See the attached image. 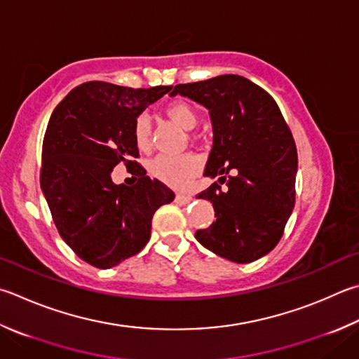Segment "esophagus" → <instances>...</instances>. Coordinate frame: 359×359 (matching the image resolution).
Wrapping results in <instances>:
<instances>
[{"label": "esophagus", "mask_w": 359, "mask_h": 359, "mask_svg": "<svg viewBox=\"0 0 359 359\" xmlns=\"http://www.w3.org/2000/svg\"><path fill=\"white\" fill-rule=\"evenodd\" d=\"M193 198L190 196V194H184V193H177L175 194V204H179V205H185V204H188V202H190Z\"/></svg>", "instance_id": "34e87169"}]
</instances>
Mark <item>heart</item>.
<instances>
[{
  "label": "heart",
  "instance_id": "b5f03b06",
  "mask_svg": "<svg viewBox=\"0 0 359 359\" xmlns=\"http://www.w3.org/2000/svg\"><path fill=\"white\" fill-rule=\"evenodd\" d=\"M165 114L185 130H193L199 122L196 108L185 100H175L169 103L165 108ZM132 135L135 146L141 152H147L151 149L152 127L147 114L136 116L132 127ZM149 169H151V174L155 179H158L168 187L185 188L201 172L202 160L196 154L191 152L180 155H158L151 161Z\"/></svg>",
  "mask_w": 359,
  "mask_h": 359
}]
</instances>
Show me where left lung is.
<instances>
[{"label": "left lung", "mask_w": 359, "mask_h": 359, "mask_svg": "<svg viewBox=\"0 0 359 359\" xmlns=\"http://www.w3.org/2000/svg\"><path fill=\"white\" fill-rule=\"evenodd\" d=\"M177 94L204 105L213 126L204 175L218 182L198 198L212 202L217 221L196 231L198 242L219 257L250 264L278 245L295 205L298 157L290 128L273 97L245 76L177 84L171 95Z\"/></svg>", "instance_id": "obj_1"}]
</instances>
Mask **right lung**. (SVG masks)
Wrapping results in <instances>:
<instances>
[{"label": "right lung", "instance_id": "right-lung-1", "mask_svg": "<svg viewBox=\"0 0 359 359\" xmlns=\"http://www.w3.org/2000/svg\"><path fill=\"white\" fill-rule=\"evenodd\" d=\"M171 86L133 89L83 83L51 114L42 144L41 187L64 242L97 269H111L138 254L151 238L154 213L174 191L133 158L132 127ZM135 165L139 182L116 186L112 168Z\"/></svg>", "mask_w": 359, "mask_h": 359}]
</instances>
